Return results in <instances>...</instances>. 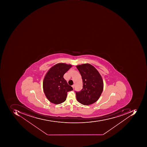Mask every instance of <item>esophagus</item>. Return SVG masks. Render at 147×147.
Here are the masks:
<instances>
[{"label": "esophagus", "instance_id": "obj_1", "mask_svg": "<svg viewBox=\"0 0 147 147\" xmlns=\"http://www.w3.org/2000/svg\"><path fill=\"white\" fill-rule=\"evenodd\" d=\"M72 88H73V89L74 88V87H75V85H73L72 86Z\"/></svg>", "mask_w": 147, "mask_h": 147}]
</instances>
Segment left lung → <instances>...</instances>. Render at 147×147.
I'll return each instance as SVG.
<instances>
[{"instance_id": "8db88e82", "label": "left lung", "mask_w": 147, "mask_h": 147, "mask_svg": "<svg viewBox=\"0 0 147 147\" xmlns=\"http://www.w3.org/2000/svg\"><path fill=\"white\" fill-rule=\"evenodd\" d=\"M83 80V88L76 92L77 101L83 105L88 106L99 99L103 89V82L98 70L89 63L76 66Z\"/></svg>"}]
</instances>
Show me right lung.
Masks as SVG:
<instances>
[{
	"label": "right lung",
	"instance_id": "right-lung-1",
	"mask_svg": "<svg viewBox=\"0 0 147 147\" xmlns=\"http://www.w3.org/2000/svg\"><path fill=\"white\" fill-rule=\"evenodd\" d=\"M72 67L71 64L58 63L48 71L43 82L44 92L51 102L59 104L66 99L67 93L73 90L63 78L64 74Z\"/></svg>",
	"mask_w": 147,
	"mask_h": 147
}]
</instances>
